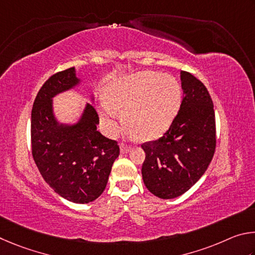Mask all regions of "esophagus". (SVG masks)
<instances>
[{"mask_svg":"<svg viewBox=\"0 0 255 255\" xmlns=\"http://www.w3.org/2000/svg\"><path fill=\"white\" fill-rule=\"evenodd\" d=\"M131 149H132V146H131V145H127V144H121V146H120L121 153H128V152H130Z\"/></svg>","mask_w":255,"mask_h":255,"instance_id":"esophagus-1","label":"esophagus"}]
</instances>
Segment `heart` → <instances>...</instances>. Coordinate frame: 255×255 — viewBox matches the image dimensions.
<instances>
[{
  "mask_svg": "<svg viewBox=\"0 0 255 255\" xmlns=\"http://www.w3.org/2000/svg\"><path fill=\"white\" fill-rule=\"evenodd\" d=\"M106 104L101 120L106 130L115 133L125 111L130 130L143 141L161 137L171 127L181 104V87L175 77L151 70L137 71L115 79L105 88Z\"/></svg>",
  "mask_w": 255,
  "mask_h": 255,
  "instance_id": "b5f03b06",
  "label": "heart"
}]
</instances>
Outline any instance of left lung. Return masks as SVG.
<instances>
[{
  "instance_id": "obj_1",
  "label": "left lung",
  "mask_w": 255,
  "mask_h": 255,
  "mask_svg": "<svg viewBox=\"0 0 255 255\" xmlns=\"http://www.w3.org/2000/svg\"><path fill=\"white\" fill-rule=\"evenodd\" d=\"M180 78L184 98L171 127L159 140L142 145V179L150 193L162 199L189 190L207 170L216 146L215 113L207 88L187 71Z\"/></svg>"
}]
</instances>
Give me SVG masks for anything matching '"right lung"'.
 <instances>
[{"instance_id": "1", "label": "right lung", "mask_w": 255, "mask_h": 255, "mask_svg": "<svg viewBox=\"0 0 255 255\" xmlns=\"http://www.w3.org/2000/svg\"><path fill=\"white\" fill-rule=\"evenodd\" d=\"M79 85L75 67L42 85L31 112V145L40 173L55 193L71 203L87 204L104 191L120 149L116 141L97 131L100 119L92 105L93 94L76 122L58 120L53 97Z\"/></svg>"}]
</instances>
